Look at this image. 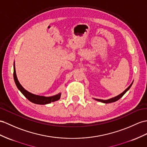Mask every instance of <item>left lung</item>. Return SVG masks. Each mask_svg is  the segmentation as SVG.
<instances>
[{
	"label": "left lung",
	"mask_w": 147,
	"mask_h": 147,
	"mask_svg": "<svg viewBox=\"0 0 147 147\" xmlns=\"http://www.w3.org/2000/svg\"><path fill=\"white\" fill-rule=\"evenodd\" d=\"M132 84H133V82H132V83L130 84V85L128 87L126 90H125V91H123L121 94H120V95H117L116 96H115V97L113 98H110V99H108V100H102V99H96V98H94L95 100H97L98 102H101L102 103H112V102H115L116 101H117L118 100H119L121 97H122L123 95L126 93L128 90H129L130 88L131 87V86L132 85Z\"/></svg>",
	"instance_id": "obj_1"
}]
</instances>
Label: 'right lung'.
<instances>
[{"mask_svg": "<svg viewBox=\"0 0 147 147\" xmlns=\"http://www.w3.org/2000/svg\"><path fill=\"white\" fill-rule=\"evenodd\" d=\"M13 78L15 83L17 85L18 89L21 92V93L26 96V97L29 100L30 102L35 103V104L38 105H45L48 104L51 102H53L57 100H59L61 96V93H59L57 95H53L52 96H40L37 95H35L32 94V93L26 90L22 85L19 83V80L17 79L16 76V71L15 69V65L13 67Z\"/></svg>", "mask_w": 147, "mask_h": 147, "instance_id": "obj_1", "label": "right lung"}]
</instances>
